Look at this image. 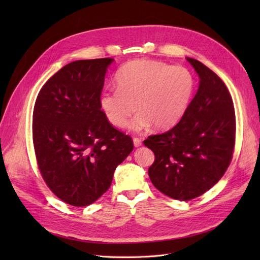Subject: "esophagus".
Instances as JSON below:
<instances>
[{"mask_svg": "<svg viewBox=\"0 0 260 260\" xmlns=\"http://www.w3.org/2000/svg\"><path fill=\"white\" fill-rule=\"evenodd\" d=\"M133 145H135V147H139L142 145V141H141V139L139 138H135L133 139Z\"/></svg>", "mask_w": 260, "mask_h": 260, "instance_id": "1", "label": "esophagus"}]
</instances>
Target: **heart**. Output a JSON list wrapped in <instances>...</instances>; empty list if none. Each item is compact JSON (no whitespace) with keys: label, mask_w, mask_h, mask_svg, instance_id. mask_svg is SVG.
Returning <instances> with one entry per match:
<instances>
[{"label":"heart","mask_w":260,"mask_h":260,"mask_svg":"<svg viewBox=\"0 0 260 260\" xmlns=\"http://www.w3.org/2000/svg\"><path fill=\"white\" fill-rule=\"evenodd\" d=\"M115 81L117 88L101 93L100 107L116 127H122L139 109L125 124L136 132L153 124L157 129L175 125L187 111L195 90L190 70L153 59L128 61L118 69Z\"/></svg>","instance_id":"obj_1"}]
</instances>
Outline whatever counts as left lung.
Segmentation results:
<instances>
[{
	"label": "left lung",
	"mask_w": 260,
	"mask_h": 260,
	"mask_svg": "<svg viewBox=\"0 0 260 260\" xmlns=\"http://www.w3.org/2000/svg\"><path fill=\"white\" fill-rule=\"evenodd\" d=\"M186 60L199 75L198 92L174 128L144 141L155 154L148 168L152 183L178 201L199 198L221 179L235 142V113L225 84L203 62Z\"/></svg>",
	"instance_id": "8db88e82"
}]
</instances>
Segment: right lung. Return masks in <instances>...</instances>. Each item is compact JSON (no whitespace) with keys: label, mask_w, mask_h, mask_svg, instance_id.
Listing matches in <instances>:
<instances>
[{"label":"right lung","mask_w":260,"mask_h":260,"mask_svg":"<svg viewBox=\"0 0 260 260\" xmlns=\"http://www.w3.org/2000/svg\"><path fill=\"white\" fill-rule=\"evenodd\" d=\"M113 58L69 62L39 92L32 136L37 160L51 191L69 205L94 203L132 152L129 136L115 129L100 107Z\"/></svg>","instance_id":"1"}]
</instances>
